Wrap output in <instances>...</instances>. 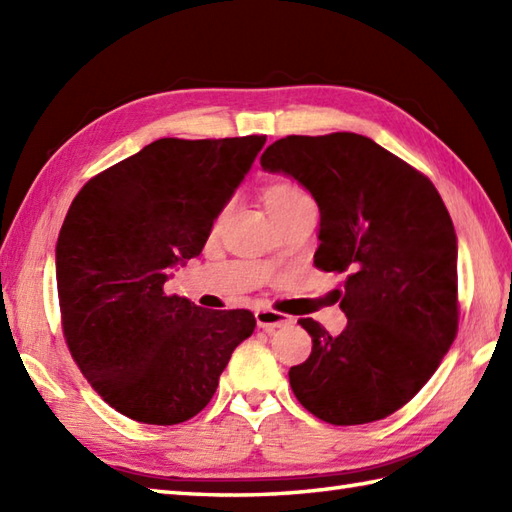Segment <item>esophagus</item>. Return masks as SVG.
Returning <instances> with one entry per match:
<instances>
[{"instance_id": "34e87169", "label": "esophagus", "mask_w": 512, "mask_h": 512, "mask_svg": "<svg viewBox=\"0 0 512 512\" xmlns=\"http://www.w3.org/2000/svg\"><path fill=\"white\" fill-rule=\"evenodd\" d=\"M255 319H257V325L266 332H275L277 328H284V325L290 323V319L286 317V314L281 312H275V310H257L255 312Z\"/></svg>"}]
</instances>
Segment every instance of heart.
Wrapping results in <instances>:
<instances>
[{
  "label": "heart",
  "mask_w": 512,
  "mask_h": 512,
  "mask_svg": "<svg viewBox=\"0 0 512 512\" xmlns=\"http://www.w3.org/2000/svg\"><path fill=\"white\" fill-rule=\"evenodd\" d=\"M264 200L268 204L270 215L284 213V211L292 209V206L310 202L308 193L303 191L299 184L288 182V180H277L273 184H268L266 191H264Z\"/></svg>",
  "instance_id": "1"
}]
</instances>
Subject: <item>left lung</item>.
Returning <instances> with one entry per match:
<instances>
[{
  "mask_svg": "<svg viewBox=\"0 0 512 512\" xmlns=\"http://www.w3.org/2000/svg\"><path fill=\"white\" fill-rule=\"evenodd\" d=\"M319 204L314 266L345 275L334 290L347 317L312 336L306 363L290 367L297 400L330 424L383 420L418 394L458 334V237L427 176L372 138L350 132L286 136L262 158Z\"/></svg>",
  "mask_w": 512,
  "mask_h": 512,
  "instance_id": "left-lung-1",
  "label": "left lung"
}]
</instances>
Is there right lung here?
<instances>
[{
  "instance_id": "1",
  "label": "right lung",
  "mask_w": 512,
  "mask_h": 512,
  "mask_svg": "<svg viewBox=\"0 0 512 512\" xmlns=\"http://www.w3.org/2000/svg\"><path fill=\"white\" fill-rule=\"evenodd\" d=\"M266 136L160 138L94 176L57 239L65 343L107 405L145 424H178L213 398L248 310H204L167 295L169 268L198 257L215 217Z\"/></svg>"
}]
</instances>
